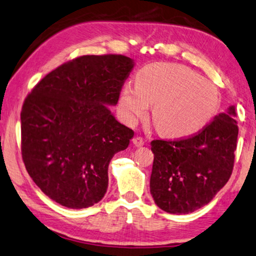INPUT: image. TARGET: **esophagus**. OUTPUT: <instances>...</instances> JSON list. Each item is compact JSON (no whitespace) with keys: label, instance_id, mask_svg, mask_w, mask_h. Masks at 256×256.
I'll list each match as a JSON object with an SVG mask.
<instances>
[{"label":"esophagus","instance_id":"1","mask_svg":"<svg viewBox=\"0 0 256 256\" xmlns=\"http://www.w3.org/2000/svg\"><path fill=\"white\" fill-rule=\"evenodd\" d=\"M132 142H133V144H134L136 147H141V146H144V139L140 138V136H136V138H133L132 139Z\"/></svg>","mask_w":256,"mask_h":256}]
</instances>
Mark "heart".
<instances>
[{
  "mask_svg": "<svg viewBox=\"0 0 256 256\" xmlns=\"http://www.w3.org/2000/svg\"><path fill=\"white\" fill-rule=\"evenodd\" d=\"M152 108V120L160 132L182 138L199 132L215 115L218 92L209 80L190 68L171 63L144 66L136 77V86H123L120 114L128 124H136Z\"/></svg>",
  "mask_w": 256,
  "mask_h": 256,
  "instance_id": "obj_1",
  "label": "heart"
}]
</instances>
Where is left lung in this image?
<instances>
[{
	"label": "left lung",
	"mask_w": 256,
	"mask_h": 256,
	"mask_svg": "<svg viewBox=\"0 0 256 256\" xmlns=\"http://www.w3.org/2000/svg\"><path fill=\"white\" fill-rule=\"evenodd\" d=\"M234 106L196 136L176 141L154 140L150 194L169 214H188L208 204L232 174L238 125Z\"/></svg>",
	"instance_id": "8db88e82"
}]
</instances>
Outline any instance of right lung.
<instances>
[{"label":"right lung","instance_id":"add662e5","mask_svg":"<svg viewBox=\"0 0 256 256\" xmlns=\"http://www.w3.org/2000/svg\"><path fill=\"white\" fill-rule=\"evenodd\" d=\"M134 60L87 55L55 68L22 104V155L33 182L57 204L82 209L108 188V166L134 132L120 124L116 106Z\"/></svg>","mask_w":256,"mask_h":256}]
</instances>
